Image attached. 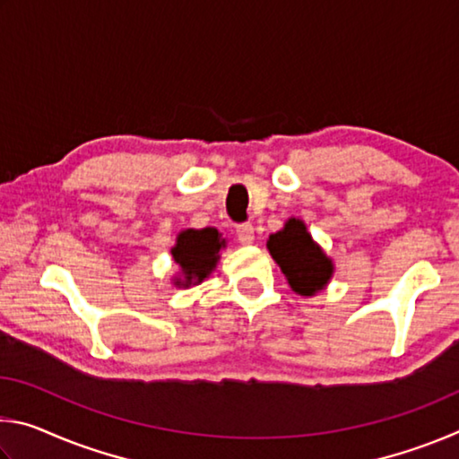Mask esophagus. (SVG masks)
Listing matches in <instances>:
<instances>
[{
	"label": "esophagus",
	"instance_id": "obj_1",
	"mask_svg": "<svg viewBox=\"0 0 459 459\" xmlns=\"http://www.w3.org/2000/svg\"><path fill=\"white\" fill-rule=\"evenodd\" d=\"M237 237H238L240 243H245V245L253 243V238H255L253 224H251V222H240V224H237Z\"/></svg>",
	"mask_w": 459,
	"mask_h": 459
}]
</instances>
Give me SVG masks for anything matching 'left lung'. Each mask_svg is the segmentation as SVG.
Wrapping results in <instances>:
<instances>
[{
	"label": "left lung",
	"mask_w": 459,
	"mask_h": 459,
	"mask_svg": "<svg viewBox=\"0 0 459 459\" xmlns=\"http://www.w3.org/2000/svg\"><path fill=\"white\" fill-rule=\"evenodd\" d=\"M267 248L295 293L314 295L332 277V261L314 243L306 224L298 219H290L283 230L271 235Z\"/></svg>",
	"instance_id": "8db88e82"
}]
</instances>
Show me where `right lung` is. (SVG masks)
<instances>
[{"mask_svg":"<svg viewBox=\"0 0 459 459\" xmlns=\"http://www.w3.org/2000/svg\"><path fill=\"white\" fill-rule=\"evenodd\" d=\"M222 247L224 238H221L216 229L182 230L178 235L176 247L172 248L174 261L180 265L184 275V279H176V285L188 287L208 277V273L216 267Z\"/></svg>","mask_w":459,"mask_h":459,"instance_id":"add662e5","label":"right lung"}]
</instances>
